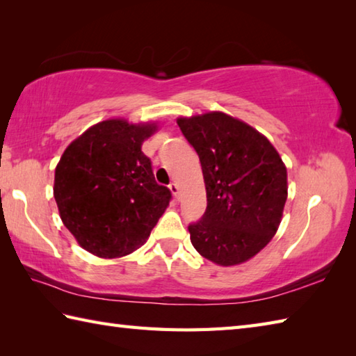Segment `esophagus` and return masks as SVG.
Here are the masks:
<instances>
[{
  "label": "esophagus",
  "mask_w": 356,
  "mask_h": 356,
  "mask_svg": "<svg viewBox=\"0 0 356 356\" xmlns=\"http://www.w3.org/2000/svg\"><path fill=\"white\" fill-rule=\"evenodd\" d=\"M170 190H171L174 197L177 199V197H179V185H177L176 182H171V184H170Z\"/></svg>",
  "instance_id": "esophagus-1"
}]
</instances>
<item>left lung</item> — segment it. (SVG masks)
Instances as JSON below:
<instances>
[{
    "instance_id": "obj_1",
    "label": "left lung",
    "mask_w": 356,
    "mask_h": 356,
    "mask_svg": "<svg viewBox=\"0 0 356 356\" xmlns=\"http://www.w3.org/2000/svg\"><path fill=\"white\" fill-rule=\"evenodd\" d=\"M177 125L199 154L207 211L188 226L202 257L220 266L252 259L282 222L287 171L263 134L222 111L179 118Z\"/></svg>"
}]
</instances>
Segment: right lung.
<instances>
[{"mask_svg":"<svg viewBox=\"0 0 356 356\" xmlns=\"http://www.w3.org/2000/svg\"><path fill=\"white\" fill-rule=\"evenodd\" d=\"M156 130V124L108 119L65 148L53 195L65 228L86 251L102 259L136 251L170 205L171 191L156 182L142 153Z\"/></svg>","mask_w":356,"mask_h":356,"instance_id":"right-lung-1","label":"right lung"}]
</instances>
